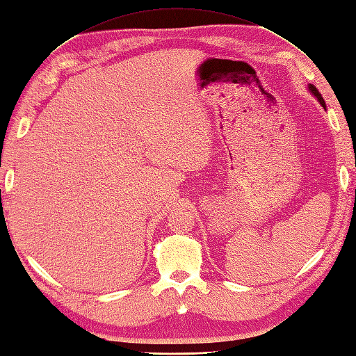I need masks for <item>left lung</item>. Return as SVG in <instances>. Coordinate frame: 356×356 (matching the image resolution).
Wrapping results in <instances>:
<instances>
[{
  "label": "left lung",
  "mask_w": 356,
  "mask_h": 356,
  "mask_svg": "<svg viewBox=\"0 0 356 356\" xmlns=\"http://www.w3.org/2000/svg\"><path fill=\"white\" fill-rule=\"evenodd\" d=\"M307 90H309V92L312 94V96L315 97V99H317L318 100V104L323 106V108H325L326 109V102H325V99H323L321 97V94L318 92V90L317 88H315V86L314 85H307Z\"/></svg>",
  "instance_id": "8db88e82"
}]
</instances>
